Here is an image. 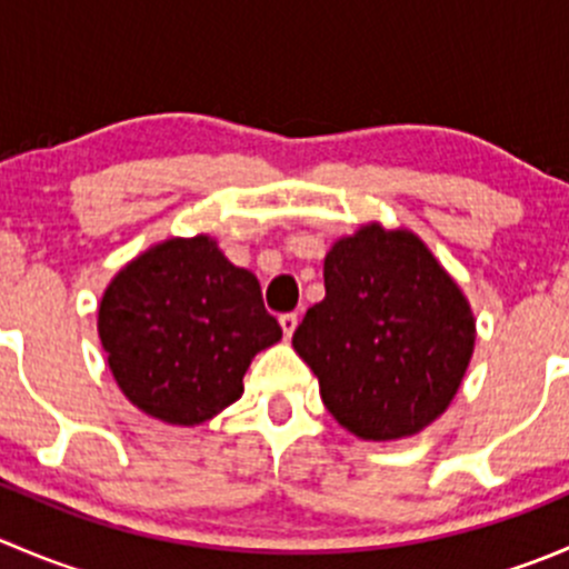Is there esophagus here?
<instances>
[{
	"mask_svg": "<svg viewBox=\"0 0 569 569\" xmlns=\"http://www.w3.org/2000/svg\"><path fill=\"white\" fill-rule=\"evenodd\" d=\"M297 325H300V317H297V313H283V317H280V327H283L286 338L295 336Z\"/></svg>",
	"mask_w": 569,
	"mask_h": 569,
	"instance_id": "1",
	"label": "esophagus"
}]
</instances>
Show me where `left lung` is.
<instances>
[{
    "label": "left lung",
    "instance_id": "obj_1",
    "mask_svg": "<svg viewBox=\"0 0 569 569\" xmlns=\"http://www.w3.org/2000/svg\"><path fill=\"white\" fill-rule=\"evenodd\" d=\"M327 410L360 440L412 438L449 410L473 358L468 297L418 233L366 222L325 256V300L295 330Z\"/></svg>",
    "mask_w": 569,
    "mask_h": 569
}]
</instances>
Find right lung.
<instances>
[{
    "label": "right lung",
    "mask_w": 569,
    "mask_h": 569,
    "mask_svg": "<svg viewBox=\"0 0 569 569\" xmlns=\"http://www.w3.org/2000/svg\"><path fill=\"white\" fill-rule=\"evenodd\" d=\"M99 338L126 399L157 421L198 427L244 393V371L283 338L250 269L209 233L131 258L99 302Z\"/></svg>",
    "instance_id": "obj_1"
}]
</instances>
